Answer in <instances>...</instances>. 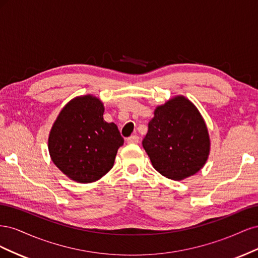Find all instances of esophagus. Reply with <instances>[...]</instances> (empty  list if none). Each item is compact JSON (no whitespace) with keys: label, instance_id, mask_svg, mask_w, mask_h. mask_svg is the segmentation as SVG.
<instances>
[{"label":"esophagus","instance_id":"obj_1","mask_svg":"<svg viewBox=\"0 0 258 258\" xmlns=\"http://www.w3.org/2000/svg\"><path fill=\"white\" fill-rule=\"evenodd\" d=\"M139 141H140V138H139L137 135L131 136V137H129V138L127 139V142H128L129 144H138Z\"/></svg>","mask_w":258,"mask_h":258}]
</instances>
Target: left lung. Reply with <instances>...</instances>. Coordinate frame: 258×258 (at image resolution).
<instances>
[{
  "label": "left lung",
  "mask_w": 258,
  "mask_h": 258,
  "mask_svg": "<svg viewBox=\"0 0 258 258\" xmlns=\"http://www.w3.org/2000/svg\"><path fill=\"white\" fill-rule=\"evenodd\" d=\"M142 144L153 167L175 181L204 168L211 148L204 117L184 96H175L155 108Z\"/></svg>",
  "instance_id": "left-lung-1"
}]
</instances>
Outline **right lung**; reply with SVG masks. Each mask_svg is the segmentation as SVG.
Instances as JSON below:
<instances>
[{"label": "right lung", "instance_id": "right-lung-1", "mask_svg": "<svg viewBox=\"0 0 258 258\" xmlns=\"http://www.w3.org/2000/svg\"><path fill=\"white\" fill-rule=\"evenodd\" d=\"M103 113L104 105L99 98L75 97L52 124L48 137L50 158L72 181L96 182L114 166L123 139L114 122L103 119Z\"/></svg>", "mask_w": 258, "mask_h": 258}]
</instances>
